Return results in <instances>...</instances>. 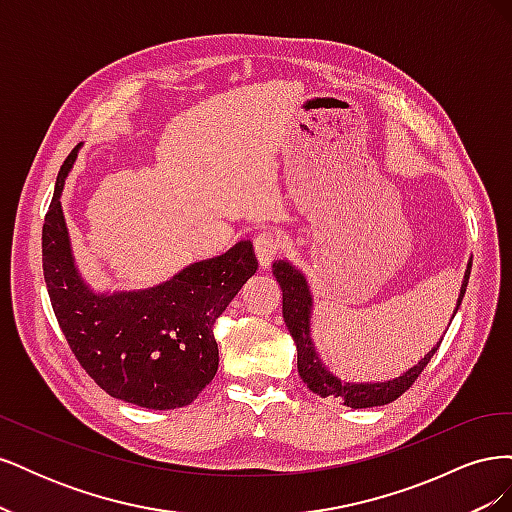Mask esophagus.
Masks as SVG:
<instances>
[{
    "mask_svg": "<svg viewBox=\"0 0 512 512\" xmlns=\"http://www.w3.org/2000/svg\"><path fill=\"white\" fill-rule=\"evenodd\" d=\"M280 247H282L280 235H275V232H271V230L258 232L254 239V252H256V258H258L262 269L271 267V262L277 256V252H280Z\"/></svg>",
    "mask_w": 512,
    "mask_h": 512,
    "instance_id": "esophagus-1",
    "label": "esophagus"
}]
</instances>
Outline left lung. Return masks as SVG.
I'll list each match as a JSON object with an SVG mask.
<instances>
[{
	"label": "left lung",
	"mask_w": 512,
	"mask_h": 512,
	"mask_svg": "<svg viewBox=\"0 0 512 512\" xmlns=\"http://www.w3.org/2000/svg\"><path fill=\"white\" fill-rule=\"evenodd\" d=\"M470 269H472V260L468 262L466 275H463V284H461V292H459L453 318L461 305L463 294H466ZM273 275H275L277 284H280V288H282L284 322L294 339V344H297V367H299L301 380L307 384V389L312 393L339 401L342 406L359 410V408H374V406L391 404V401H395L397 397H401L410 389L414 380L421 376V371L431 361V356L438 352V348L442 344V339H440V342L433 346L421 361H418L414 367H410L408 371H404L399 378L386 380V382L339 380L337 376L331 374L327 365L322 363L320 354L312 342V335H309V320H312L314 301H312V292H309V286L305 282V275L297 267H292L288 260L273 262Z\"/></svg>",
	"instance_id": "1"
}]
</instances>
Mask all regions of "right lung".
I'll use <instances>...</instances> for the list:
<instances>
[{
  "mask_svg": "<svg viewBox=\"0 0 512 512\" xmlns=\"http://www.w3.org/2000/svg\"><path fill=\"white\" fill-rule=\"evenodd\" d=\"M61 166L42 226V269L53 312L76 361L115 399L149 410L192 404L220 365L213 324L256 273L250 241L194 262L168 282L96 294L76 271L61 190L76 160Z\"/></svg>",
  "mask_w": 512,
  "mask_h": 512,
  "instance_id": "1",
  "label": "right lung"
}]
</instances>
